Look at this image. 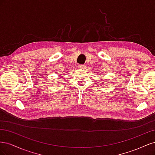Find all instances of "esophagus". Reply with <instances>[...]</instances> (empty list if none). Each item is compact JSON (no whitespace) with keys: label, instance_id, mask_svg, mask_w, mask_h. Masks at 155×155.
Masks as SVG:
<instances>
[{"label":"esophagus","instance_id":"obj_1","mask_svg":"<svg viewBox=\"0 0 155 155\" xmlns=\"http://www.w3.org/2000/svg\"><path fill=\"white\" fill-rule=\"evenodd\" d=\"M78 67L80 68V69H85V65H83V64H79L78 65Z\"/></svg>","mask_w":155,"mask_h":155}]
</instances>
